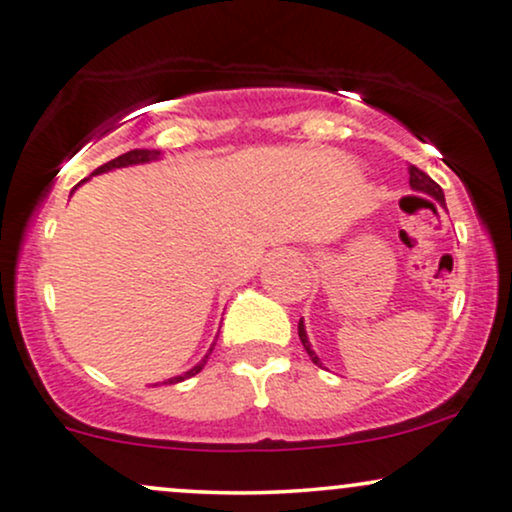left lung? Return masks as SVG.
<instances>
[{
	"mask_svg": "<svg viewBox=\"0 0 512 512\" xmlns=\"http://www.w3.org/2000/svg\"><path fill=\"white\" fill-rule=\"evenodd\" d=\"M410 188L415 190V193L429 195V197H432V200L439 202L441 207H446V197H443V190H441L439 183L432 181V178L424 174V171L417 169V166H410ZM298 336H300V341H303V346H305V350H307V355H310V360L315 362V365L322 367V360H319L315 350H312L310 338H307V331H305V322H303V319H300V322H298Z\"/></svg>",
	"mask_w": 512,
	"mask_h": 512,
	"instance_id": "left-lung-1",
	"label": "left lung"
}]
</instances>
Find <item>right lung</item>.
I'll return each instance as SVG.
<instances>
[{
    "label": "right lung",
    "mask_w": 512,
    "mask_h": 512,
    "mask_svg": "<svg viewBox=\"0 0 512 512\" xmlns=\"http://www.w3.org/2000/svg\"><path fill=\"white\" fill-rule=\"evenodd\" d=\"M157 159H162V152L159 150H131V152H126V155H121V157H116V159H112V162H107V164H102L100 169H95L92 171V176H97V174H107V171H114V169H123V166H135V164H150V162H157ZM88 181V178H83V181L78 183V186H83V183ZM76 186V188H78ZM73 188V190H76ZM71 190V193H73ZM214 346H217V343H212V346H209V350H207V355L202 357L200 362H197L195 367H190L188 372H183V374H178V377H171V379H166L164 384H178V381H186V379H190V377H195L197 372H202V367L207 365V357L212 355V350H214Z\"/></svg>",
    "instance_id": "right-lung-1"
}]
</instances>
